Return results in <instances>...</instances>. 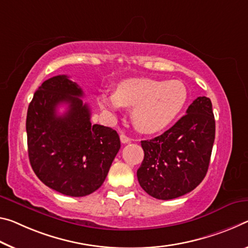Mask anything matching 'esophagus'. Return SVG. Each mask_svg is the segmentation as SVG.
I'll return each mask as SVG.
<instances>
[{"mask_svg": "<svg viewBox=\"0 0 248 248\" xmlns=\"http://www.w3.org/2000/svg\"><path fill=\"white\" fill-rule=\"evenodd\" d=\"M130 140H131V139L129 138L128 136H125L124 133H121V135H120V141H121V142H123V143L130 142Z\"/></svg>", "mask_w": 248, "mask_h": 248, "instance_id": "obj_1", "label": "esophagus"}]
</instances>
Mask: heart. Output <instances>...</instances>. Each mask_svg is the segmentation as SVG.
<instances>
[{
    "label": "heart",
    "instance_id": "obj_1",
    "mask_svg": "<svg viewBox=\"0 0 248 248\" xmlns=\"http://www.w3.org/2000/svg\"><path fill=\"white\" fill-rule=\"evenodd\" d=\"M187 101V89L180 80L132 78L118 84L115 93L104 92L98 104L115 117L121 108L133 107L132 121L139 131L155 133L166 129L180 115Z\"/></svg>",
    "mask_w": 248,
    "mask_h": 248
}]
</instances>
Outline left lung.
<instances>
[{"mask_svg": "<svg viewBox=\"0 0 248 248\" xmlns=\"http://www.w3.org/2000/svg\"><path fill=\"white\" fill-rule=\"evenodd\" d=\"M215 139L210 98L198 97L173 127L141 141L144 158L137 171L140 186L158 200L188 193L205 178Z\"/></svg>", "mask_w": 248, "mask_h": 248, "instance_id": "1", "label": "left lung"}]
</instances>
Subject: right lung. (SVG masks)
<instances>
[{
	"label": "right lung",
	"instance_id": "obj_1",
	"mask_svg": "<svg viewBox=\"0 0 248 248\" xmlns=\"http://www.w3.org/2000/svg\"><path fill=\"white\" fill-rule=\"evenodd\" d=\"M81 88L66 75L43 82L27 109L31 166L37 178L68 196H86L104 183L120 149L116 130L90 123ZM67 104L58 115L57 108Z\"/></svg>",
	"mask_w": 248,
	"mask_h": 248
}]
</instances>
